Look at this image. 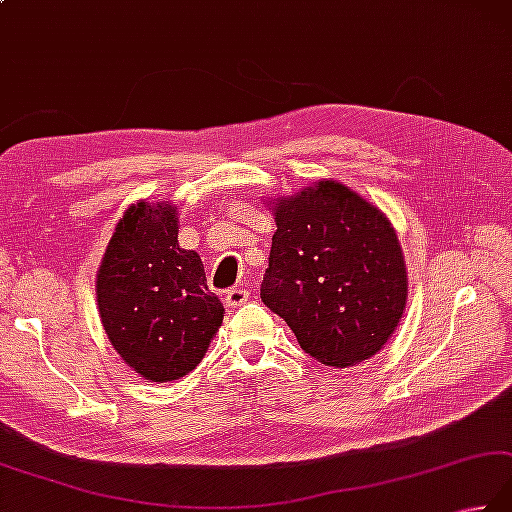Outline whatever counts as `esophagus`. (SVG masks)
<instances>
[{
  "mask_svg": "<svg viewBox=\"0 0 512 512\" xmlns=\"http://www.w3.org/2000/svg\"><path fill=\"white\" fill-rule=\"evenodd\" d=\"M248 302V290L246 288H230L226 293V306L239 308Z\"/></svg>",
  "mask_w": 512,
  "mask_h": 512,
  "instance_id": "34e87169",
  "label": "esophagus"
}]
</instances>
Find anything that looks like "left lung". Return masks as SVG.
<instances>
[{"label":"left lung","mask_w":512,"mask_h":512,"mask_svg":"<svg viewBox=\"0 0 512 512\" xmlns=\"http://www.w3.org/2000/svg\"><path fill=\"white\" fill-rule=\"evenodd\" d=\"M275 222L259 295L304 353L344 368L382 350L408 295L402 248L382 210L328 179L279 199Z\"/></svg>","instance_id":"1"}]
</instances>
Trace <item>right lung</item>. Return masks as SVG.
Returning <instances> with one entry per match:
<instances>
[{"mask_svg": "<svg viewBox=\"0 0 512 512\" xmlns=\"http://www.w3.org/2000/svg\"><path fill=\"white\" fill-rule=\"evenodd\" d=\"M177 224L168 204L130 206L97 270V306L110 344L153 382L190 373L224 319L202 259L177 242Z\"/></svg>", "mask_w": 512, "mask_h": 512, "instance_id": "1", "label": "right lung"}]
</instances>
